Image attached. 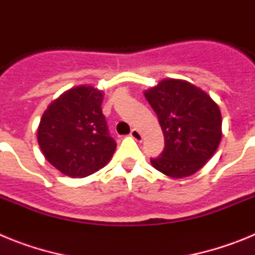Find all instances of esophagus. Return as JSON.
I'll use <instances>...</instances> for the list:
<instances>
[{
  "label": "esophagus",
  "instance_id": "1",
  "mask_svg": "<svg viewBox=\"0 0 255 255\" xmlns=\"http://www.w3.org/2000/svg\"><path fill=\"white\" fill-rule=\"evenodd\" d=\"M130 136H131V138L136 141L143 140V135H141V132L139 131L138 129H132L131 132H130Z\"/></svg>",
  "mask_w": 255,
  "mask_h": 255
}]
</instances>
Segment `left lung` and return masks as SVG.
Segmentation results:
<instances>
[{
  "instance_id": "obj_1",
  "label": "left lung",
  "mask_w": 255,
  "mask_h": 255,
  "mask_svg": "<svg viewBox=\"0 0 255 255\" xmlns=\"http://www.w3.org/2000/svg\"><path fill=\"white\" fill-rule=\"evenodd\" d=\"M144 96L158 116L164 149L150 159L171 179L191 176L215 154L222 138L220 107L208 93L182 79H163Z\"/></svg>"
}]
</instances>
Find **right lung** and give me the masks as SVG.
<instances>
[{
    "instance_id": "1",
    "label": "right lung",
    "mask_w": 255,
    "mask_h": 255,
    "mask_svg": "<svg viewBox=\"0 0 255 255\" xmlns=\"http://www.w3.org/2000/svg\"><path fill=\"white\" fill-rule=\"evenodd\" d=\"M103 96L92 85L74 87L42 115L37 130L40 150L66 176H89L105 167L116 150L101 108Z\"/></svg>"
}]
</instances>
